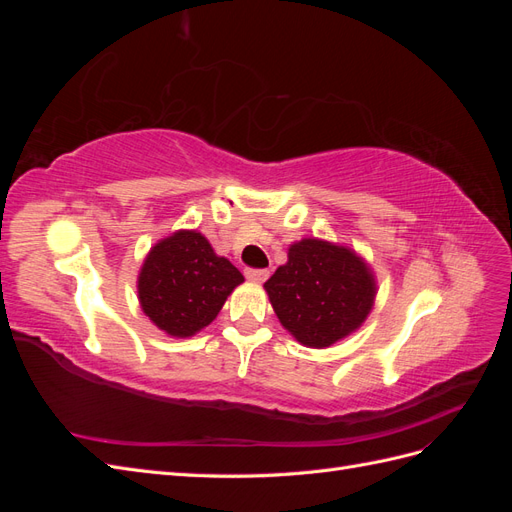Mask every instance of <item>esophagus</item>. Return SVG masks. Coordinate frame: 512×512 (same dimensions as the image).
<instances>
[{"instance_id": "34e87169", "label": "esophagus", "mask_w": 512, "mask_h": 512, "mask_svg": "<svg viewBox=\"0 0 512 512\" xmlns=\"http://www.w3.org/2000/svg\"><path fill=\"white\" fill-rule=\"evenodd\" d=\"M245 277L250 282H256V284H262L269 277V271L267 269H245Z\"/></svg>"}]
</instances>
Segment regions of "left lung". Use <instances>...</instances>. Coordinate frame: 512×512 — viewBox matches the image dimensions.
Instances as JSON below:
<instances>
[{
	"instance_id": "left-lung-1",
	"label": "left lung",
	"mask_w": 512,
	"mask_h": 512,
	"mask_svg": "<svg viewBox=\"0 0 512 512\" xmlns=\"http://www.w3.org/2000/svg\"><path fill=\"white\" fill-rule=\"evenodd\" d=\"M282 327L307 348L342 342L374 309L378 282L352 247L305 237L288 247L286 265L265 282Z\"/></svg>"
}]
</instances>
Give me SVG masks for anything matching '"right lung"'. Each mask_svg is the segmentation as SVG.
<instances>
[{
  "instance_id": "1",
  "label": "right lung",
  "mask_w": 512,
  "mask_h": 512,
  "mask_svg": "<svg viewBox=\"0 0 512 512\" xmlns=\"http://www.w3.org/2000/svg\"><path fill=\"white\" fill-rule=\"evenodd\" d=\"M243 282L241 271L215 254L203 232L181 228L151 247L136 290L143 314L166 335L185 339L209 327Z\"/></svg>"
}]
</instances>
